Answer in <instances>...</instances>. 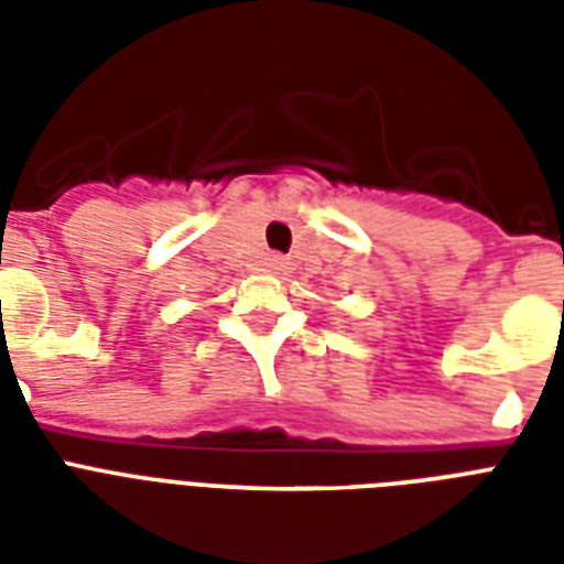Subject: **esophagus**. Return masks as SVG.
<instances>
[{
	"label": "esophagus",
	"mask_w": 564,
	"mask_h": 564,
	"mask_svg": "<svg viewBox=\"0 0 564 564\" xmlns=\"http://www.w3.org/2000/svg\"><path fill=\"white\" fill-rule=\"evenodd\" d=\"M278 265H281V263H278Z\"/></svg>",
	"instance_id": "1"
}]
</instances>
